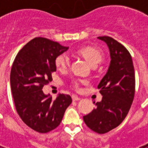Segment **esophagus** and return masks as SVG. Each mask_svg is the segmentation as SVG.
Masks as SVG:
<instances>
[{"instance_id": "34e87169", "label": "esophagus", "mask_w": 148, "mask_h": 148, "mask_svg": "<svg viewBox=\"0 0 148 148\" xmlns=\"http://www.w3.org/2000/svg\"><path fill=\"white\" fill-rule=\"evenodd\" d=\"M72 100L74 101H78L81 100V98L77 97V96H76V95H72Z\"/></svg>"}]
</instances>
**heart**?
I'll use <instances>...</instances> for the list:
<instances>
[{"label":"heart","mask_w":148,"mask_h":148,"mask_svg":"<svg viewBox=\"0 0 148 148\" xmlns=\"http://www.w3.org/2000/svg\"><path fill=\"white\" fill-rule=\"evenodd\" d=\"M79 54H81L90 65H97L103 60V54L97 48L92 47H83L77 51ZM70 64V60L68 56L66 53H62L58 56L55 59V65L57 68L60 71H64L68 67ZM74 88L78 89L79 83L74 82Z\"/></svg>","instance_id":"1"}]
</instances>
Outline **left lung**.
Here are the masks:
<instances>
[{
  "label": "left lung",
  "mask_w": 148,
  "mask_h": 148,
  "mask_svg": "<svg viewBox=\"0 0 148 148\" xmlns=\"http://www.w3.org/2000/svg\"><path fill=\"white\" fill-rule=\"evenodd\" d=\"M108 45L110 62L97 88L103 97L84 121L92 131L104 134L117 127L126 117L135 92V75L128 51L110 37H98Z\"/></svg>",
  "instance_id": "obj_1"
}]
</instances>
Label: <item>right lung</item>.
Instances as JSON below:
<instances>
[{
  "label": "right lung",
  "mask_w": 148,
  "mask_h": 148,
  "mask_svg": "<svg viewBox=\"0 0 148 148\" xmlns=\"http://www.w3.org/2000/svg\"><path fill=\"white\" fill-rule=\"evenodd\" d=\"M68 48L47 38H35L24 45L13 63L10 83L16 110L22 121L39 133L55 129L72 102L70 95L59 94L53 100L42 90L57 71L56 58Z\"/></svg>",
  "instance_id": "right-lung-1"
}]
</instances>
